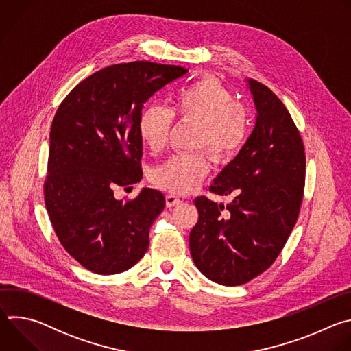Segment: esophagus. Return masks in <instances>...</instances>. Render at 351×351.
I'll list each match as a JSON object with an SVG mask.
<instances>
[{
  "label": "esophagus",
  "mask_w": 351,
  "mask_h": 351,
  "mask_svg": "<svg viewBox=\"0 0 351 351\" xmlns=\"http://www.w3.org/2000/svg\"><path fill=\"white\" fill-rule=\"evenodd\" d=\"M165 202H167V207H175V206L182 204V199L178 195H173V194H168L165 197Z\"/></svg>",
  "instance_id": "obj_1"
}]
</instances>
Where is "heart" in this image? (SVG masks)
I'll return each mask as SVG.
<instances>
[{
  "label": "heart",
  "instance_id": "heart-1",
  "mask_svg": "<svg viewBox=\"0 0 351 351\" xmlns=\"http://www.w3.org/2000/svg\"><path fill=\"white\" fill-rule=\"evenodd\" d=\"M173 117L195 123V145L207 147L217 160L236 154L248 134L247 110L234 101L232 91L214 79H202L180 88L173 95L172 110L149 106L141 111L138 136L153 153L165 147ZM208 169L206 154H180L158 167L153 172V182L162 190L187 194L202 183Z\"/></svg>",
  "mask_w": 351,
  "mask_h": 351
}]
</instances>
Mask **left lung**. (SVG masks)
<instances>
[{
	"label": "left lung",
	"instance_id": "obj_1",
	"mask_svg": "<svg viewBox=\"0 0 351 351\" xmlns=\"http://www.w3.org/2000/svg\"><path fill=\"white\" fill-rule=\"evenodd\" d=\"M245 83L256 125L211 186L234 198L223 207L197 197L198 222L189 237L195 267L223 286L247 283L272 265L295 225L306 180L304 145L289 111L267 86Z\"/></svg>",
	"mask_w": 351,
	"mask_h": 351
}]
</instances>
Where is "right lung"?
I'll return each instance as SVG.
<instances>
[{
    "label": "right lung",
    "mask_w": 351,
    "mask_h": 351,
    "mask_svg": "<svg viewBox=\"0 0 351 351\" xmlns=\"http://www.w3.org/2000/svg\"><path fill=\"white\" fill-rule=\"evenodd\" d=\"M186 73L148 61L112 65L80 82L54 117L45 207L64 248L94 274L123 272L147 252L164 194L144 187L123 203L114 190L143 176L137 125L144 103Z\"/></svg>",
    "instance_id": "right-lung-1"
}]
</instances>
